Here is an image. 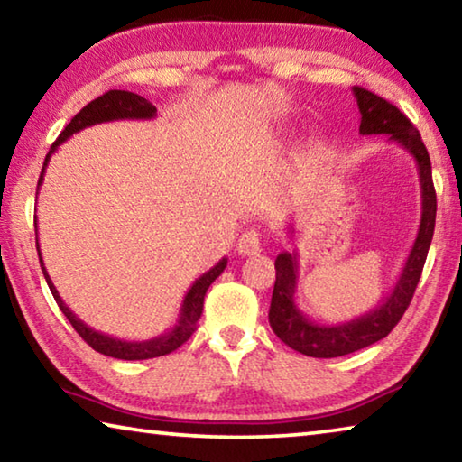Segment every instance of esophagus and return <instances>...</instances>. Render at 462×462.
Here are the masks:
<instances>
[{
	"instance_id": "1",
	"label": "esophagus",
	"mask_w": 462,
	"mask_h": 462,
	"mask_svg": "<svg viewBox=\"0 0 462 462\" xmlns=\"http://www.w3.org/2000/svg\"><path fill=\"white\" fill-rule=\"evenodd\" d=\"M236 253L240 256H250V254L261 253V234L254 228L242 232L236 242Z\"/></svg>"
}]
</instances>
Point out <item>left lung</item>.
Returning a JSON list of instances; mask_svg holds the SVG:
<instances>
[{"label": "left lung", "instance_id": "obj_1", "mask_svg": "<svg viewBox=\"0 0 462 462\" xmlns=\"http://www.w3.org/2000/svg\"><path fill=\"white\" fill-rule=\"evenodd\" d=\"M358 112H361L363 136L385 134L387 143L400 144L416 161L421 187V217L408 259L391 291L383 297L377 308L369 314L358 316L344 324H319L308 318L295 303L297 279H300V261L297 253L283 250L275 259L277 279L273 287L269 324L287 346L297 353L314 358H334L356 353L365 346L379 342L393 330L408 310L413 291L424 269L430 242L436 224V191L432 183V165L420 132L405 116L387 99L363 88H353ZM293 228V226H291ZM293 232V230H289Z\"/></svg>", "mask_w": 462, "mask_h": 462}]
</instances>
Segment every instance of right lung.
<instances>
[{
    "mask_svg": "<svg viewBox=\"0 0 462 462\" xmlns=\"http://www.w3.org/2000/svg\"><path fill=\"white\" fill-rule=\"evenodd\" d=\"M156 116V107L151 104V101L144 99L143 96L132 91H107L104 96L93 99L91 104L85 106L75 118L67 124L65 130L60 132L59 138L54 140V144L51 146L49 154H46L44 165H42V173L41 179H38V189H36V198L38 191H41V185L44 181V171L49 167L51 156L54 154V151L65 143V140L71 138L77 132H81L89 126H96V124H104V122H114V120H152ZM36 226V220H34ZM38 228V226H36ZM36 250H38V259H41V267L44 273L46 283L51 287V293L54 297V301L59 303V308L62 314L67 316L69 322L77 330V334L89 344L93 350L97 353L106 355V356H114V358H122V361H146V358H156L162 355H169L181 346L183 342H187L191 338V334L195 332V326H198V319L201 318L203 311V297H206L208 287L214 283V281L222 275L226 264H228V259H222L217 264H214L212 269L203 273L199 279L193 281V285L189 287V291L185 293V300L181 303V310H179V318L177 324L171 328L169 332L154 336L151 340H120L114 338V336L97 332L89 328L85 322H81L77 318L71 308L67 306L65 301L60 300V295L57 291V287L51 281L49 271L44 267L42 254H41V246H38V234H36Z\"/></svg>",
    "mask_w": 462,
    "mask_h": 462,
    "instance_id": "1",
    "label": "right lung"
}]
</instances>
